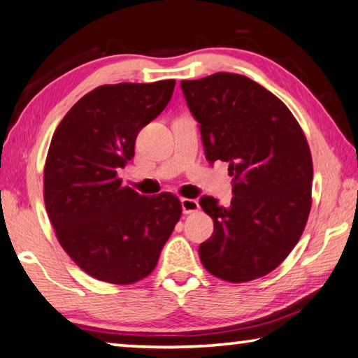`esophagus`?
<instances>
[{"label": "esophagus", "mask_w": 358, "mask_h": 358, "mask_svg": "<svg viewBox=\"0 0 358 358\" xmlns=\"http://www.w3.org/2000/svg\"><path fill=\"white\" fill-rule=\"evenodd\" d=\"M180 204H182L184 214H192L200 209V204L196 200H192V198H180Z\"/></svg>", "instance_id": "esophagus-1"}]
</instances>
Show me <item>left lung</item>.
<instances>
[{
    "label": "left lung",
    "instance_id": "1",
    "mask_svg": "<svg viewBox=\"0 0 358 358\" xmlns=\"http://www.w3.org/2000/svg\"><path fill=\"white\" fill-rule=\"evenodd\" d=\"M210 162H227L230 208L201 196L214 233L200 244L203 266L228 282L266 276L282 263L311 210L313 158L294 114L265 87L233 73L182 80Z\"/></svg>",
    "mask_w": 358,
    "mask_h": 358
}]
</instances>
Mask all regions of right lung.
<instances>
[{"instance_id": "1", "label": "right lung", "mask_w": 358, "mask_h": 358, "mask_svg": "<svg viewBox=\"0 0 358 358\" xmlns=\"http://www.w3.org/2000/svg\"><path fill=\"white\" fill-rule=\"evenodd\" d=\"M176 80L101 85L68 110L52 136L44 203L58 243L82 271L128 285L148 278L182 214L179 198L139 195L119 169L138 133L166 108Z\"/></svg>"}]
</instances>
